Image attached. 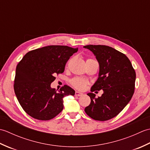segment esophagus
Listing matches in <instances>:
<instances>
[{"label": "esophagus", "mask_w": 150, "mask_h": 150, "mask_svg": "<svg viewBox=\"0 0 150 150\" xmlns=\"http://www.w3.org/2000/svg\"><path fill=\"white\" fill-rule=\"evenodd\" d=\"M82 95H83V93H81V92L77 91H75V96L79 97V96H82Z\"/></svg>", "instance_id": "esophagus-1"}]
</instances>
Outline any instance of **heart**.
<instances>
[{
	"label": "heart",
	"mask_w": 150,
	"mask_h": 150,
	"mask_svg": "<svg viewBox=\"0 0 150 150\" xmlns=\"http://www.w3.org/2000/svg\"><path fill=\"white\" fill-rule=\"evenodd\" d=\"M88 60H91V59H88ZM71 83L73 86L76 89H77V90H83L85 89L86 86L88 82L82 78L76 77L72 79L71 81Z\"/></svg>",
	"instance_id": "1"
}]
</instances>
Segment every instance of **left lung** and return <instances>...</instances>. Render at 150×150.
I'll return each mask as SVG.
<instances>
[{
	"instance_id": "1",
	"label": "left lung",
	"mask_w": 150,
	"mask_h": 150,
	"mask_svg": "<svg viewBox=\"0 0 150 150\" xmlns=\"http://www.w3.org/2000/svg\"><path fill=\"white\" fill-rule=\"evenodd\" d=\"M94 54L99 64L98 79L91 91L103 90L101 97L87 95L91 103L84 111L96 120L104 121L117 116L131 100L134 93L136 74L129 59L113 47L104 45L84 46Z\"/></svg>"
}]
</instances>
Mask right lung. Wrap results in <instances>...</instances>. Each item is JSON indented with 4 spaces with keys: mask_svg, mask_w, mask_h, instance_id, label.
Segmentation results:
<instances>
[{
    "mask_svg": "<svg viewBox=\"0 0 150 150\" xmlns=\"http://www.w3.org/2000/svg\"><path fill=\"white\" fill-rule=\"evenodd\" d=\"M78 47L48 46L30 51L16 68L14 90L21 106L31 117L48 120L63 110V98L75 91L64 85L57 91L51 87L55 74L64 71L66 63Z\"/></svg>",
    "mask_w": 150,
    "mask_h": 150,
    "instance_id": "1",
    "label": "right lung"
}]
</instances>
